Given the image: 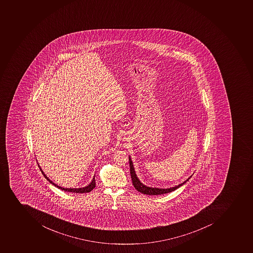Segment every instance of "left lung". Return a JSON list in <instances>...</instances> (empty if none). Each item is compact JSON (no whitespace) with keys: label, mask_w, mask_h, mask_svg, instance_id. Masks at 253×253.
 Masks as SVG:
<instances>
[{"label":"left lung","mask_w":253,"mask_h":253,"mask_svg":"<svg viewBox=\"0 0 253 253\" xmlns=\"http://www.w3.org/2000/svg\"><path fill=\"white\" fill-rule=\"evenodd\" d=\"M129 160V166H130V174H131V178H132V184H133L134 188H136L138 192H141L143 194L149 195V196H153V195H161L165 194V193H169V192H172V191L177 189L178 188H180V186L185 184L186 182L188 181L192 175H191L190 177H188L187 180H184L181 184H178V185L174 186L171 188H153V187H148V186L145 185L143 184L142 182L139 180V178L136 175V171H135V169H134L133 163H132V160H131V157H128Z\"/></svg>","instance_id":"left-lung-1"}]
</instances>
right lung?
Segmentation results:
<instances>
[{"label":"right lung","mask_w":253,"mask_h":253,"mask_svg":"<svg viewBox=\"0 0 253 253\" xmlns=\"http://www.w3.org/2000/svg\"><path fill=\"white\" fill-rule=\"evenodd\" d=\"M38 166H39V168H40L41 171H42V174L44 175V177L47 179V180H48V182L49 183H51V184H53V185L55 186V187H57V188H60V189H61V190H64L65 192H74V193H86V192H91V191L93 189V188L96 187V181H95V175L93 176V178H92V181L90 182V184H88V185L85 186V187H83V188H63V187H61V186L57 185V184H55V183H53V182L52 181V180H50V179H48V176L44 174V171H43V170L42 169V168L40 167V165H38Z\"/></svg>","instance_id":"1"}]
</instances>
